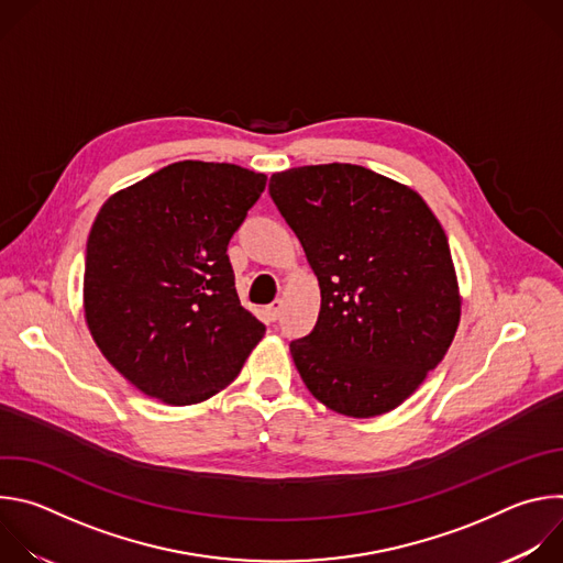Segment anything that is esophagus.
<instances>
[{
    "instance_id": "esophagus-1",
    "label": "esophagus",
    "mask_w": 563,
    "mask_h": 563,
    "mask_svg": "<svg viewBox=\"0 0 563 563\" xmlns=\"http://www.w3.org/2000/svg\"><path fill=\"white\" fill-rule=\"evenodd\" d=\"M280 309H283V300L276 298L272 305H267V318L269 320H276L280 316Z\"/></svg>"
}]
</instances>
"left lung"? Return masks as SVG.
Returning <instances> with one entry per match:
<instances>
[{"label":"left lung","mask_w":563,"mask_h":563,"mask_svg":"<svg viewBox=\"0 0 563 563\" xmlns=\"http://www.w3.org/2000/svg\"><path fill=\"white\" fill-rule=\"evenodd\" d=\"M269 196L320 285L313 330L289 343L307 389L369 419L445 356L461 313L450 245L423 198L358 165L274 174Z\"/></svg>","instance_id":"obj_1"}]
</instances>
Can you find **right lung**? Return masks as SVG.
Listing matches in <instances>:
<instances>
[{
  "label": "right lung",
  "instance_id": "1",
  "mask_svg": "<svg viewBox=\"0 0 563 563\" xmlns=\"http://www.w3.org/2000/svg\"><path fill=\"white\" fill-rule=\"evenodd\" d=\"M265 185V174L185 159L102 205L87 243V323L146 396L200 404L263 339L265 325L240 305L227 247Z\"/></svg>",
  "mask_w": 563,
  "mask_h": 563
}]
</instances>
